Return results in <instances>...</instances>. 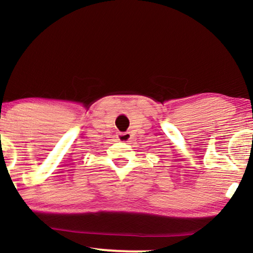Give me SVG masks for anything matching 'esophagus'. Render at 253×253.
<instances>
[{
    "label": "esophagus",
    "mask_w": 253,
    "mask_h": 253,
    "mask_svg": "<svg viewBox=\"0 0 253 253\" xmlns=\"http://www.w3.org/2000/svg\"><path fill=\"white\" fill-rule=\"evenodd\" d=\"M131 139V133L130 132H120L117 134V140L120 141H123V143H126V141H129Z\"/></svg>",
    "instance_id": "1"
}]
</instances>
